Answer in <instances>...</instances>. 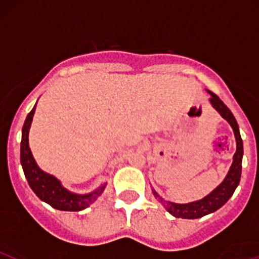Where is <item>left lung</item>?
I'll list each match as a JSON object with an SVG mask.
<instances>
[{
	"label": "left lung",
	"mask_w": 259,
	"mask_h": 259,
	"mask_svg": "<svg viewBox=\"0 0 259 259\" xmlns=\"http://www.w3.org/2000/svg\"><path fill=\"white\" fill-rule=\"evenodd\" d=\"M207 92L208 94L211 95V98H209V103H211L212 107L214 108V110H217V113H219L220 115H221L233 129V133H235V138H236V146H237V149H236L235 155H233L232 165H231L226 178L223 179V181L213 190V191L209 192L207 196H205V197L201 198V200L194 201V202H189V203H175V202H171V201H165L161 196L152 189V194H154L155 197H156L157 200L164 205L166 211H167L168 213L172 214L174 217H178V219L195 220L217 211V209L221 208L222 206L230 200V197L233 195L235 190L237 189L239 180H241L242 157H243V143H242L241 134H239L238 124L237 121H236L233 114L231 113L230 109L226 107L225 103H223L216 94H213L209 91Z\"/></svg>",
	"instance_id": "1"
}]
</instances>
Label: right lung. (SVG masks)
Masks as SVG:
<instances>
[{
    "mask_svg": "<svg viewBox=\"0 0 259 259\" xmlns=\"http://www.w3.org/2000/svg\"><path fill=\"white\" fill-rule=\"evenodd\" d=\"M36 105L29 111L24 120L23 127H22L21 165L29 187L33 190L38 198L45 201L53 208L61 209V211H81V209L89 207L103 194L107 184L100 185L97 190L89 192V194H74L65 189L56 176L46 172L37 165L28 143L29 129H31L32 120H33L34 111H36Z\"/></svg>",
    "mask_w": 259,
    "mask_h": 259,
    "instance_id": "add662e5",
    "label": "right lung"
}]
</instances>
